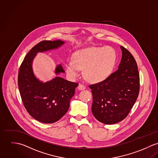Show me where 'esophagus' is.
Masks as SVG:
<instances>
[{
    "instance_id": "obj_1",
    "label": "esophagus",
    "mask_w": 158,
    "mask_h": 158,
    "mask_svg": "<svg viewBox=\"0 0 158 158\" xmlns=\"http://www.w3.org/2000/svg\"><path fill=\"white\" fill-rule=\"evenodd\" d=\"M77 88L79 89V90H83V89H85V86L83 84H80L79 85H78V87Z\"/></svg>"
}]
</instances>
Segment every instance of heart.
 Instances as JSON below:
<instances>
[{"instance_id":"b5f03b06","label":"heart","mask_w":158,"mask_h":158,"mask_svg":"<svg viewBox=\"0 0 158 158\" xmlns=\"http://www.w3.org/2000/svg\"><path fill=\"white\" fill-rule=\"evenodd\" d=\"M116 54L110 47H92L76 52L73 60L66 62L65 68L69 76L75 78L80 70L88 81L98 83L104 81L110 74L115 65Z\"/></svg>"}]
</instances>
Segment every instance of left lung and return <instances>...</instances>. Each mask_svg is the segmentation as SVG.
<instances>
[{
	"instance_id": "obj_1",
	"label": "left lung",
	"mask_w": 158,
	"mask_h": 158,
	"mask_svg": "<svg viewBox=\"0 0 158 158\" xmlns=\"http://www.w3.org/2000/svg\"><path fill=\"white\" fill-rule=\"evenodd\" d=\"M123 52L118 70L105 80L89 86L93 94L92 113L105 124H114L124 119L135 104L139 92L140 79L137 63L131 53Z\"/></svg>"
}]
</instances>
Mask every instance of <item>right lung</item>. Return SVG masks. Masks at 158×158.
<instances>
[{
	"label": "right lung",
	"mask_w": 158,
	"mask_h": 158,
	"mask_svg": "<svg viewBox=\"0 0 158 158\" xmlns=\"http://www.w3.org/2000/svg\"><path fill=\"white\" fill-rule=\"evenodd\" d=\"M64 44L60 40L40 42L27 54L19 70L18 87L23 104L28 113L41 123H52L63 117L78 85L60 77L43 83L34 75L32 62L37 53L57 48ZM64 72L61 65L56 67V74Z\"/></svg>",
	"instance_id": "obj_1"
}]
</instances>
